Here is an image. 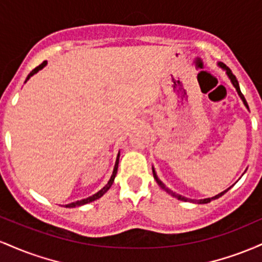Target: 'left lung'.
Instances as JSON below:
<instances>
[{"label": "left lung", "instance_id": "1", "mask_svg": "<svg viewBox=\"0 0 262 262\" xmlns=\"http://www.w3.org/2000/svg\"><path fill=\"white\" fill-rule=\"evenodd\" d=\"M218 65L221 66L222 69H223V70H225L227 71V75H228V77H229L230 79V81H231V83H233V86L235 87L236 89V92H237V95L240 96V98H242L243 100V102H244V104H245V107L248 108L249 110V106H248V103H246V100H245V97H244V95H243L242 93V91H240V87H239V82H237V80H236V77L234 76V74L231 73V70L229 68H228L227 65L225 64H223V62H218ZM152 175H154V179H155V181L158 182V185L160 186V187L164 189L165 192H167V193L169 194H171V196L172 197H175V198H177V200H180V201H185V202H194V203H200V204H204V203H209L210 201H213V200H217V198H219L221 196H223V194L225 193V192H228V189H225V191H223V192H221V193L219 194H217V196H214V197H212V198H204V200H200V201H196V200H188V198H186V197H183V196H181V194H177V193H175V192H172L171 191L170 188H167L166 186L164 185V183H162L160 180H159V177H158V175H156V172H155V170L152 169Z\"/></svg>", "mask_w": 262, "mask_h": 262}]
</instances>
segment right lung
Here are the masks:
<instances>
[{"mask_svg":"<svg viewBox=\"0 0 262 262\" xmlns=\"http://www.w3.org/2000/svg\"><path fill=\"white\" fill-rule=\"evenodd\" d=\"M45 65H47V61H43L40 65L37 66V68L33 69V70L31 71V74H29L28 76H27L26 82H27V81H28L29 79H31V76H33V75H34V74H37L39 70H41V69H43ZM118 162H119V152H118V155H117V160H116V164H114V169H113L112 176H111L110 181H108V183H107L106 186H104L103 188L100 189V191H98L97 193L92 194L91 197L85 198V200H81V201H76V202H73V203H70V204H66L65 207H68V208H74V207H80V206H83V204H87V203H90V202H93V201L98 200V198H101L102 196H103V194L106 193L108 189L111 188V186H112V183L114 182V177H116V175H117V170H118Z\"/></svg>","mask_w":262,"mask_h":262,"instance_id":"1","label":"right lung"}]
</instances>
